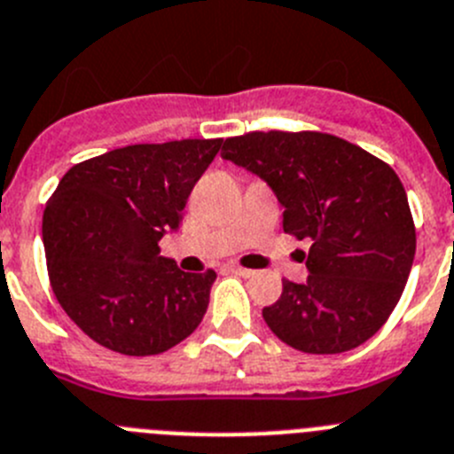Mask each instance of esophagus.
<instances>
[{"instance_id":"1","label":"esophagus","mask_w":454,"mask_h":454,"mask_svg":"<svg viewBox=\"0 0 454 454\" xmlns=\"http://www.w3.org/2000/svg\"><path fill=\"white\" fill-rule=\"evenodd\" d=\"M231 271L232 273H237V276H242V278H251L253 273V269H244V267H237V264H231Z\"/></svg>"}]
</instances>
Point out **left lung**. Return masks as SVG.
Wrapping results in <instances>:
<instances>
[{"instance_id": "1", "label": "left lung", "mask_w": 454, "mask_h": 454, "mask_svg": "<svg viewBox=\"0 0 454 454\" xmlns=\"http://www.w3.org/2000/svg\"><path fill=\"white\" fill-rule=\"evenodd\" d=\"M222 156L269 183L283 228L309 239L303 285L262 309L271 333L301 353L357 348L398 305L416 253L405 187L387 162L318 130H251L228 137Z\"/></svg>"}]
</instances>
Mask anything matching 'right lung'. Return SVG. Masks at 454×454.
Wrapping results in <instances>:
<instances>
[{
	"label": "right lung",
	"instance_id": "obj_1",
	"mask_svg": "<svg viewBox=\"0 0 454 454\" xmlns=\"http://www.w3.org/2000/svg\"><path fill=\"white\" fill-rule=\"evenodd\" d=\"M223 140L130 145L79 162L43 215L49 283L92 341L145 357L201 324L217 273H185L160 255L187 197Z\"/></svg>",
	"mask_w": 454,
	"mask_h": 454
}]
</instances>
